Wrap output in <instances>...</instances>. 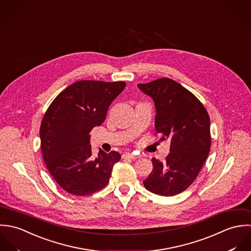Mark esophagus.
Masks as SVG:
<instances>
[{
	"label": "esophagus",
	"mask_w": 251,
	"mask_h": 251,
	"mask_svg": "<svg viewBox=\"0 0 251 251\" xmlns=\"http://www.w3.org/2000/svg\"><path fill=\"white\" fill-rule=\"evenodd\" d=\"M123 157H124V158H130V159L135 160V159L141 158V155H136V154H133V153H130V152H125V153L123 154Z\"/></svg>",
	"instance_id": "esophagus-1"
}]
</instances>
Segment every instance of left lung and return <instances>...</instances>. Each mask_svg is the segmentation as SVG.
Instances as JSON below:
<instances>
[{
    "instance_id": "left-lung-1",
    "label": "left lung",
    "mask_w": 251,
    "mask_h": 251,
    "mask_svg": "<svg viewBox=\"0 0 251 251\" xmlns=\"http://www.w3.org/2000/svg\"><path fill=\"white\" fill-rule=\"evenodd\" d=\"M138 87L154 100L160 141H171L165 161L152 158L153 170L144 185L157 195H177L193 183L208 156V113L194 94L171 78L140 83Z\"/></svg>"
}]
</instances>
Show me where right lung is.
<instances>
[{
  "label": "right lung",
  "instance_id": "right-lung-1",
  "mask_svg": "<svg viewBox=\"0 0 251 251\" xmlns=\"http://www.w3.org/2000/svg\"><path fill=\"white\" fill-rule=\"evenodd\" d=\"M124 81L80 80L63 90L49 106L40 136L44 161L58 185L70 194L91 195L109 181L117 151L92 156L91 130L104 121Z\"/></svg>",
  "mask_w": 251,
  "mask_h": 251
}]
</instances>
